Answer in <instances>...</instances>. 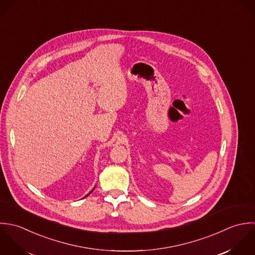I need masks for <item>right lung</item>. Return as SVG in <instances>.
Masks as SVG:
<instances>
[{
    "label": "right lung",
    "mask_w": 255,
    "mask_h": 255,
    "mask_svg": "<svg viewBox=\"0 0 255 255\" xmlns=\"http://www.w3.org/2000/svg\"><path fill=\"white\" fill-rule=\"evenodd\" d=\"M95 188H96V187H94V189H95ZM94 189H93V190H92V191H91V192H90V193H89V194H88V195H86V196H85V197H87V196H89V195H90V194H91V193H92V192H93V191H94Z\"/></svg>",
    "instance_id": "obj_1"
}]
</instances>
